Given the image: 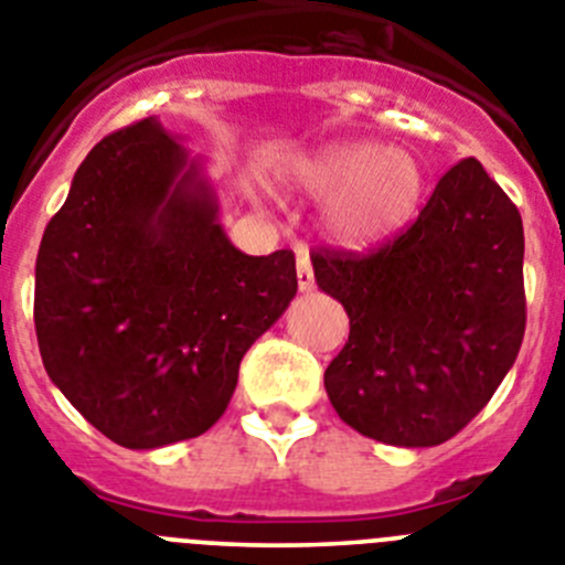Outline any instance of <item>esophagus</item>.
<instances>
[{
	"label": "esophagus",
	"instance_id": "1",
	"mask_svg": "<svg viewBox=\"0 0 565 565\" xmlns=\"http://www.w3.org/2000/svg\"><path fill=\"white\" fill-rule=\"evenodd\" d=\"M297 286L299 291H311L313 288V268L308 252L297 254Z\"/></svg>",
	"mask_w": 565,
	"mask_h": 565
}]
</instances>
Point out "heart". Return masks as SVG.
Returning <instances> with one entry per match:
<instances>
[{"mask_svg": "<svg viewBox=\"0 0 565 565\" xmlns=\"http://www.w3.org/2000/svg\"><path fill=\"white\" fill-rule=\"evenodd\" d=\"M294 192L328 203L326 228L342 246H379L416 217L424 174L416 158L376 141H342L288 167Z\"/></svg>", "mask_w": 565, "mask_h": 565, "instance_id": "obj_1", "label": "heart"}]
</instances>
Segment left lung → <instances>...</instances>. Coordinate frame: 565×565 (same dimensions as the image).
Masks as SVG:
<instances>
[{
  "label": "left lung",
  "mask_w": 565,
  "mask_h": 565,
  "mask_svg": "<svg viewBox=\"0 0 565 565\" xmlns=\"http://www.w3.org/2000/svg\"><path fill=\"white\" fill-rule=\"evenodd\" d=\"M311 263L317 286L351 317L326 391L362 436L444 444L515 364L526 331L523 223L476 158L444 174L411 228L367 254L313 248Z\"/></svg>",
  "instance_id": "obj_1"
}]
</instances>
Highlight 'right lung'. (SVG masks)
<instances>
[{"label": "right lung", "instance_id": "right-lung-1", "mask_svg": "<svg viewBox=\"0 0 565 565\" xmlns=\"http://www.w3.org/2000/svg\"><path fill=\"white\" fill-rule=\"evenodd\" d=\"M297 294L294 252L248 257L203 167L154 118L78 167L36 257L47 376L109 441L154 450L226 413L239 359Z\"/></svg>", "mask_w": 565, "mask_h": 565}]
</instances>
